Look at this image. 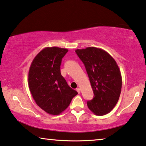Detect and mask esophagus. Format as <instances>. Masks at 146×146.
<instances>
[{
	"mask_svg": "<svg viewBox=\"0 0 146 146\" xmlns=\"http://www.w3.org/2000/svg\"><path fill=\"white\" fill-rule=\"evenodd\" d=\"M77 92L79 93V94H80V89L79 88H77Z\"/></svg>",
	"mask_w": 146,
	"mask_h": 146,
	"instance_id": "esophagus-1",
	"label": "esophagus"
}]
</instances>
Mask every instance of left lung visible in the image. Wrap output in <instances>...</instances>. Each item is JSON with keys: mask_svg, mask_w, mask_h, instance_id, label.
Wrapping results in <instances>:
<instances>
[{"mask_svg": "<svg viewBox=\"0 0 146 146\" xmlns=\"http://www.w3.org/2000/svg\"><path fill=\"white\" fill-rule=\"evenodd\" d=\"M85 67L94 98L87 106L95 115L110 113L121 94L122 77L118 66L110 54L101 48L87 47L75 50Z\"/></svg>", "mask_w": 146, "mask_h": 146, "instance_id": "obj_1", "label": "left lung"}]
</instances>
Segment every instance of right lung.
<instances>
[{
	"label": "right lung",
	"mask_w": 146,
	"mask_h": 146,
	"mask_svg": "<svg viewBox=\"0 0 146 146\" xmlns=\"http://www.w3.org/2000/svg\"><path fill=\"white\" fill-rule=\"evenodd\" d=\"M67 52L55 46L44 48L35 57L29 70L28 84L33 98L50 115H60L78 94L61 75L62 59Z\"/></svg>",
	"instance_id": "add662e5"
}]
</instances>
